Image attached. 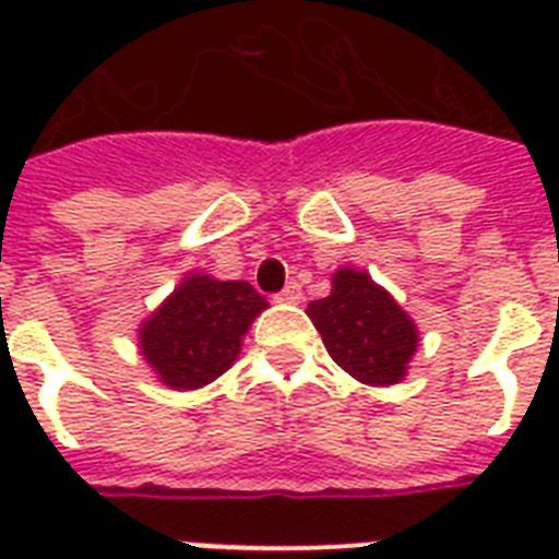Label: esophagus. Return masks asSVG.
Here are the masks:
<instances>
[{"label":"esophagus","mask_w":559,"mask_h":559,"mask_svg":"<svg viewBox=\"0 0 559 559\" xmlns=\"http://www.w3.org/2000/svg\"><path fill=\"white\" fill-rule=\"evenodd\" d=\"M275 301H281V305H298V301H301V287L293 281V284H287V287L281 289L278 296H275Z\"/></svg>","instance_id":"34e87169"}]
</instances>
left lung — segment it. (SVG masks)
<instances>
[{
    "instance_id": "obj_1",
    "label": "left lung",
    "mask_w": 559,
    "mask_h": 559,
    "mask_svg": "<svg viewBox=\"0 0 559 559\" xmlns=\"http://www.w3.org/2000/svg\"><path fill=\"white\" fill-rule=\"evenodd\" d=\"M333 362L366 385H394L417 350V324L366 270L333 272L331 296L307 305Z\"/></svg>"
}]
</instances>
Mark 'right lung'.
I'll return each mask as SVG.
<instances>
[{
  "label": "right lung",
  "mask_w": 559,
  "mask_h": 559,
  "mask_svg": "<svg viewBox=\"0 0 559 559\" xmlns=\"http://www.w3.org/2000/svg\"><path fill=\"white\" fill-rule=\"evenodd\" d=\"M270 301L249 281L188 272L139 324V350L168 389H202L235 366L243 336Z\"/></svg>",
  "instance_id": "right-lung-1"
}]
</instances>
